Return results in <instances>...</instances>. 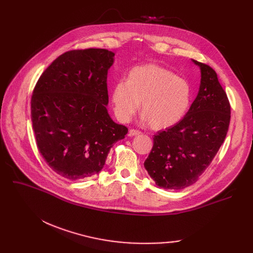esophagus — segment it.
I'll list each match as a JSON object with an SVG mask.
<instances>
[{"instance_id":"1","label":"esophagus","mask_w":253,"mask_h":253,"mask_svg":"<svg viewBox=\"0 0 253 253\" xmlns=\"http://www.w3.org/2000/svg\"><path fill=\"white\" fill-rule=\"evenodd\" d=\"M139 134H141V132L139 130H136V129H130L129 133H128L129 136H136V135H139Z\"/></svg>"}]
</instances>
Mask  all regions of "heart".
Wrapping results in <instances>:
<instances>
[{"instance_id": "b5f03b06", "label": "heart", "mask_w": 253, "mask_h": 253, "mask_svg": "<svg viewBox=\"0 0 253 253\" xmlns=\"http://www.w3.org/2000/svg\"><path fill=\"white\" fill-rule=\"evenodd\" d=\"M114 112L122 122H129L141 101L142 120L156 130L177 124L188 113L192 87L187 80L156 64L132 69L127 81L113 89Z\"/></svg>"}]
</instances>
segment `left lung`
I'll return each instance as SVG.
<instances>
[{
	"label": "left lung",
	"instance_id": "8db88e82",
	"mask_svg": "<svg viewBox=\"0 0 253 253\" xmlns=\"http://www.w3.org/2000/svg\"><path fill=\"white\" fill-rule=\"evenodd\" d=\"M201 70L198 95L182 120L154 136L144 161L158 187L181 190L195 183L207 169L227 136L231 105L209 65L193 60Z\"/></svg>",
	"mask_w": 253,
	"mask_h": 253
}]
</instances>
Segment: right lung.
Masks as SVG:
<instances>
[{"label": "right lung", "instance_id": "add662e5", "mask_svg": "<svg viewBox=\"0 0 253 253\" xmlns=\"http://www.w3.org/2000/svg\"><path fill=\"white\" fill-rule=\"evenodd\" d=\"M115 53L78 49L63 53L39 78L31 100L38 149L48 166L68 179L98 174L128 128L115 123L106 78Z\"/></svg>", "mask_w": 253, "mask_h": 253}]
</instances>
